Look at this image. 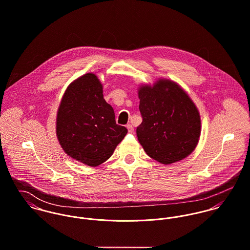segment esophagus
Returning a JSON list of instances; mask_svg holds the SVG:
<instances>
[{
  "instance_id": "obj_1",
  "label": "esophagus",
  "mask_w": 250,
  "mask_h": 250,
  "mask_svg": "<svg viewBox=\"0 0 250 250\" xmlns=\"http://www.w3.org/2000/svg\"><path fill=\"white\" fill-rule=\"evenodd\" d=\"M126 128H127L128 132H130V133H132V132L134 131V128H133V126H132L130 124H128V125H126Z\"/></svg>"
}]
</instances>
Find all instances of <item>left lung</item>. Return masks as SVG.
<instances>
[{"label":"left lung","instance_id":"8db88e82","mask_svg":"<svg viewBox=\"0 0 250 250\" xmlns=\"http://www.w3.org/2000/svg\"><path fill=\"white\" fill-rule=\"evenodd\" d=\"M142 123L136 133L139 143L152 159L171 164L195 150L201 133L197 107L175 82L158 79L138 89Z\"/></svg>","mask_w":250,"mask_h":250}]
</instances>
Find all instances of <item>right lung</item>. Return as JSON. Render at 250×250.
<instances>
[{"instance_id": "obj_1", "label": "right lung", "mask_w": 250, "mask_h": 250, "mask_svg": "<svg viewBox=\"0 0 250 250\" xmlns=\"http://www.w3.org/2000/svg\"><path fill=\"white\" fill-rule=\"evenodd\" d=\"M102 93L98 76L86 73L69 84L57 112L61 147L71 158L92 167L105 162L127 133L116 124L114 109Z\"/></svg>"}]
</instances>
